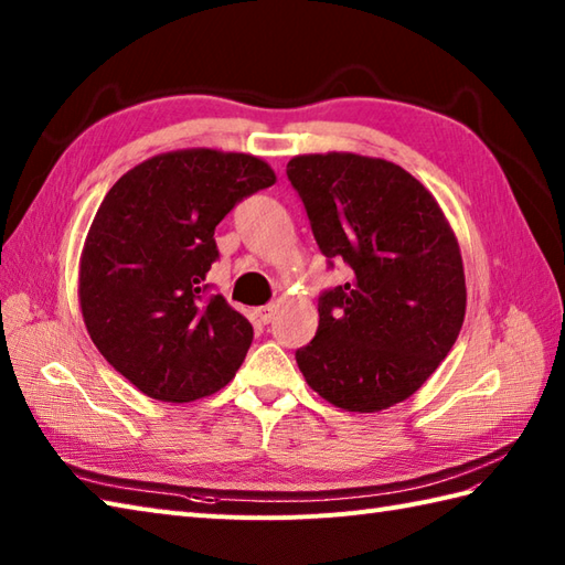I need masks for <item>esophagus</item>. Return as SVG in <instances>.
Instances as JSON below:
<instances>
[{"mask_svg":"<svg viewBox=\"0 0 565 565\" xmlns=\"http://www.w3.org/2000/svg\"><path fill=\"white\" fill-rule=\"evenodd\" d=\"M276 310H279V306H276V303H269V306L255 308V318H257L259 322H264V326H267V322H271V320H274Z\"/></svg>","mask_w":565,"mask_h":565,"instance_id":"1","label":"esophagus"}]
</instances>
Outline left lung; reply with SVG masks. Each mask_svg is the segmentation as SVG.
<instances>
[{"label":"left lung","instance_id":"8db88e82","mask_svg":"<svg viewBox=\"0 0 565 565\" xmlns=\"http://www.w3.org/2000/svg\"><path fill=\"white\" fill-rule=\"evenodd\" d=\"M328 259L352 281L320 296L318 332L296 352L308 386L347 413H381L423 386L466 316L461 247L437 199L403 167L356 152L286 167Z\"/></svg>","mask_w":565,"mask_h":565}]
</instances>
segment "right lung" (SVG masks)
Instances as JSON below:
<instances>
[{
  "label": "right lung",
  "mask_w": 565,
  "mask_h": 565,
  "mask_svg": "<svg viewBox=\"0 0 565 565\" xmlns=\"http://www.w3.org/2000/svg\"><path fill=\"white\" fill-rule=\"evenodd\" d=\"M274 182L255 154L186 148L136 164L104 196L79 257V308L106 362L148 398H206L245 362L255 330L206 296V274L215 225Z\"/></svg>",
  "instance_id": "add662e5"
}]
</instances>
